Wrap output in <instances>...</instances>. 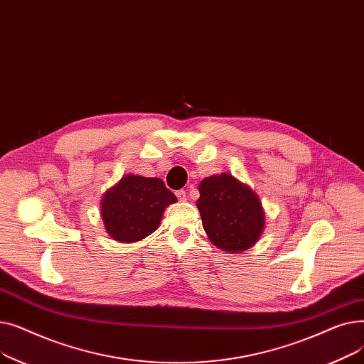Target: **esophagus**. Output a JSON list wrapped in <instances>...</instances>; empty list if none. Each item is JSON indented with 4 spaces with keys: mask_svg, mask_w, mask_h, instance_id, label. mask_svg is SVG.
<instances>
[{
    "mask_svg": "<svg viewBox=\"0 0 364 364\" xmlns=\"http://www.w3.org/2000/svg\"><path fill=\"white\" fill-rule=\"evenodd\" d=\"M176 195H177L178 200H181V202L187 200V193H186V190H178V192H176Z\"/></svg>",
    "mask_w": 364,
    "mask_h": 364,
    "instance_id": "1",
    "label": "esophagus"
}]
</instances>
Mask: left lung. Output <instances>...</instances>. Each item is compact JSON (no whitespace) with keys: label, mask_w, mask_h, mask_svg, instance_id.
<instances>
[{"label":"left lung","mask_w":364,"mask_h":364,"mask_svg":"<svg viewBox=\"0 0 364 364\" xmlns=\"http://www.w3.org/2000/svg\"><path fill=\"white\" fill-rule=\"evenodd\" d=\"M198 209L205 232L217 247L242 252L262 233L264 211L252 190L228 174L205 178Z\"/></svg>","instance_id":"1"}]
</instances>
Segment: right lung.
I'll use <instances>...</instances> for the list:
<instances>
[{"label": "right lung", "instance_id": "obj_1", "mask_svg": "<svg viewBox=\"0 0 364 364\" xmlns=\"http://www.w3.org/2000/svg\"><path fill=\"white\" fill-rule=\"evenodd\" d=\"M176 200L161 178L127 176L102 200L106 232L124 243L141 240L156 230L164 209Z\"/></svg>", "mask_w": 364, "mask_h": 364}]
</instances>
